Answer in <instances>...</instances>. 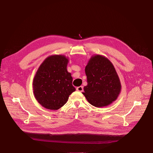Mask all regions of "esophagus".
<instances>
[{"label": "esophagus", "mask_w": 153, "mask_h": 153, "mask_svg": "<svg viewBox=\"0 0 153 153\" xmlns=\"http://www.w3.org/2000/svg\"><path fill=\"white\" fill-rule=\"evenodd\" d=\"M76 90H77V91H78L82 92V91H83V88L82 86H80L77 87Z\"/></svg>", "instance_id": "obj_1"}]
</instances>
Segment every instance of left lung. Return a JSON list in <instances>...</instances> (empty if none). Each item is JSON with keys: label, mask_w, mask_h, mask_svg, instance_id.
Returning <instances> with one entry per match:
<instances>
[{"label": "left lung", "mask_w": 153, "mask_h": 153, "mask_svg": "<svg viewBox=\"0 0 153 153\" xmlns=\"http://www.w3.org/2000/svg\"><path fill=\"white\" fill-rule=\"evenodd\" d=\"M85 74L88 84L82 93L90 104L102 107L116 100L121 85L113 65L107 58L93 56L85 67Z\"/></svg>", "instance_id": "left-lung-1"}]
</instances>
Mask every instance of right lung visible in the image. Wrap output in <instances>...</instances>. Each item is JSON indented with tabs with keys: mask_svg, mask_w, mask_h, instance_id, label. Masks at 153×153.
Here are the masks:
<instances>
[{
	"mask_svg": "<svg viewBox=\"0 0 153 153\" xmlns=\"http://www.w3.org/2000/svg\"><path fill=\"white\" fill-rule=\"evenodd\" d=\"M68 59L56 55L40 65L33 80V91L37 102L49 110H57L68 101L76 90L73 78L67 70Z\"/></svg>",
	"mask_w": 153,
	"mask_h": 153,
	"instance_id": "right-lung-1",
	"label": "right lung"
}]
</instances>
